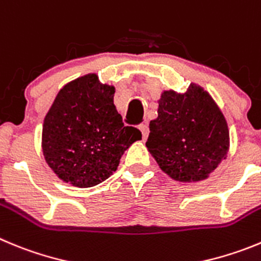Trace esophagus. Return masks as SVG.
<instances>
[{"label":"esophagus","instance_id":"1","mask_svg":"<svg viewBox=\"0 0 261 261\" xmlns=\"http://www.w3.org/2000/svg\"><path fill=\"white\" fill-rule=\"evenodd\" d=\"M138 128H140V130L142 132L143 140H146L147 136H149V125H147V124H145V123H142V124H140V126H138Z\"/></svg>","mask_w":261,"mask_h":261}]
</instances>
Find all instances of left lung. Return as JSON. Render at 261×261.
Returning <instances> with one entry per match:
<instances>
[{"label": "left lung", "mask_w": 261, "mask_h": 261, "mask_svg": "<svg viewBox=\"0 0 261 261\" xmlns=\"http://www.w3.org/2000/svg\"><path fill=\"white\" fill-rule=\"evenodd\" d=\"M146 147L173 180H204L225 159L228 125L208 93L191 84L184 94H162Z\"/></svg>", "instance_id": "left-lung-1"}]
</instances>
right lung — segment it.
<instances>
[{"label": "right lung", "instance_id": "add662e5", "mask_svg": "<svg viewBox=\"0 0 261 261\" xmlns=\"http://www.w3.org/2000/svg\"><path fill=\"white\" fill-rule=\"evenodd\" d=\"M114 87L97 75L67 84L57 95L42 126V151L59 178L90 188L116 171L121 155L142 133L124 125L114 105Z\"/></svg>", "mask_w": 261, "mask_h": 261}]
</instances>
